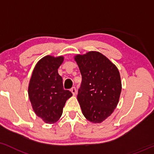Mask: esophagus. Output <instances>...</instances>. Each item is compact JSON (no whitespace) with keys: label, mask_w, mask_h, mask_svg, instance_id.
I'll list each match as a JSON object with an SVG mask.
<instances>
[{"label":"esophagus","mask_w":154,"mask_h":154,"mask_svg":"<svg viewBox=\"0 0 154 154\" xmlns=\"http://www.w3.org/2000/svg\"><path fill=\"white\" fill-rule=\"evenodd\" d=\"M71 92H72V94H73V95H75L76 94H77V90H76L75 87H73V88L71 89Z\"/></svg>","instance_id":"1"}]
</instances>
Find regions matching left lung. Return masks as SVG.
<instances>
[{
    "label": "left lung",
    "mask_w": 154,
    "mask_h": 154,
    "mask_svg": "<svg viewBox=\"0 0 154 154\" xmlns=\"http://www.w3.org/2000/svg\"><path fill=\"white\" fill-rule=\"evenodd\" d=\"M82 82L77 100L82 113L89 121L101 123L117 106L121 92V81L118 68L97 51L77 55Z\"/></svg>",
    "instance_id": "1"
}]
</instances>
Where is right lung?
Listing matches in <instances>:
<instances>
[{"label":"right lung","instance_id":"add662e5","mask_svg":"<svg viewBox=\"0 0 154 154\" xmlns=\"http://www.w3.org/2000/svg\"><path fill=\"white\" fill-rule=\"evenodd\" d=\"M63 57L46 56L38 61L30 80L29 96L35 113L47 123H54L60 118L66 101L72 93L64 90L58 68Z\"/></svg>","mask_w":154,"mask_h":154}]
</instances>
